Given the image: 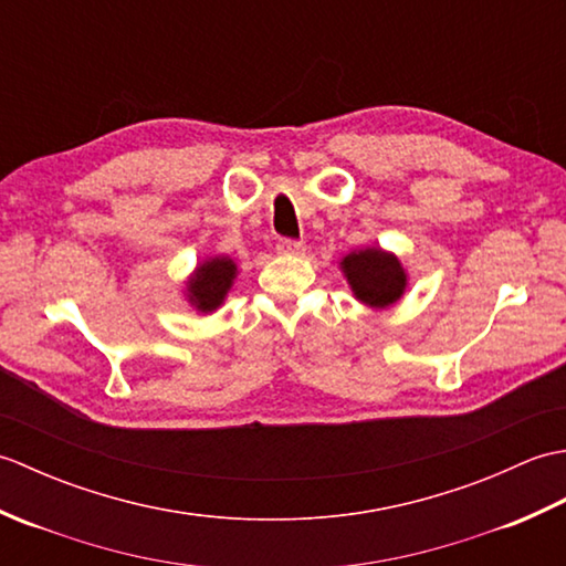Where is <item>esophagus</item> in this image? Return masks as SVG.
<instances>
[{"label": "esophagus", "mask_w": 566, "mask_h": 566, "mask_svg": "<svg viewBox=\"0 0 566 566\" xmlns=\"http://www.w3.org/2000/svg\"><path fill=\"white\" fill-rule=\"evenodd\" d=\"M304 240H294V238H280L276 240V252L280 255H304Z\"/></svg>", "instance_id": "obj_1"}]
</instances>
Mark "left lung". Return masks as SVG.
I'll use <instances>...</instances> for the list:
<instances>
[{
    "instance_id": "8db88e82",
    "label": "left lung",
    "mask_w": 566,
    "mask_h": 566,
    "mask_svg": "<svg viewBox=\"0 0 566 566\" xmlns=\"http://www.w3.org/2000/svg\"><path fill=\"white\" fill-rule=\"evenodd\" d=\"M340 264L355 296L371 308L394 304L406 290V272L401 262L379 248L355 250L345 255Z\"/></svg>"
}]
</instances>
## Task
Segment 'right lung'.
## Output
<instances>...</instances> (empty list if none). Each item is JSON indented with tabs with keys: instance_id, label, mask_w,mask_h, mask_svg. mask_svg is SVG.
<instances>
[{
	"instance_id": "right-lung-1",
	"label": "right lung",
	"mask_w": 566,
	"mask_h": 566,
	"mask_svg": "<svg viewBox=\"0 0 566 566\" xmlns=\"http://www.w3.org/2000/svg\"><path fill=\"white\" fill-rule=\"evenodd\" d=\"M235 262L228 258H211L201 262L191 282L187 284L191 306H197L201 314L219 308L235 280Z\"/></svg>"
}]
</instances>
